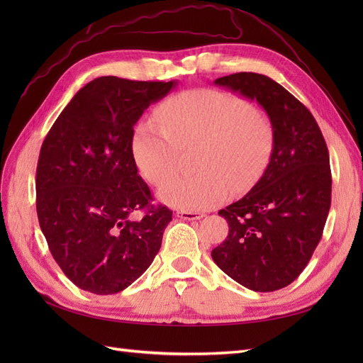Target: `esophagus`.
Wrapping results in <instances>:
<instances>
[{
	"instance_id": "34e87169",
	"label": "esophagus",
	"mask_w": 363,
	"mask_h": 363,
	"mask_svg": "<svg viewBox=\"0 0 363 363\" xmlns=\"http://www.w3.org/2000/svg\"><path fill=\"white\" fill-rule=\"evenodd\" d=\"M177 216L180 219H184V221H194V219H201L206 216L203 212H188V211H179Z\"/></svg>"
}]
</instances>
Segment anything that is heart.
<instances>
[{"instance_id": "1", "label": "heart", "mask_w": 363, "mask_h": 363, "mask_svg": "<svg viewBox=\"0 0 363 363\" xmlns=\"http://www.w3.org/2000/svg\"><path fill=\"white\" fill-rule=\"evenodd\" d=\"M156 121L140 123L131 140L139 174L159 184L177 167L180 150L197 148L194 176H176L159 188L172 207L199 212L225 201L232 189H251L267 169L274 127L260 103L215 89H192L164 100Z\"/></svg>"}]
</instances>
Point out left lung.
<instances>
[{
  "label": "left lung",
  "instance_id": "obj_1",
  "mask_svg": "<svg viewBox=\"0 0 363 363\" xmlns=\"http://www.w3.org/2000/svg\"><path fill=\"white\" fill-rule=\"evenodd\" d=\"M213 83L267 108L274 148L252 189L218 212L228 235L212 259L251 291H277L300 276L321 240L332 203L328 150L307 107L269 77L238 72Z\"/></svg>",
  "mask_w": 363,
  "mask_h": 363
}]
</instances>
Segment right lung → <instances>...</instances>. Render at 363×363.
Segmentation results:
<instances>
[{"instance_id":"add662e5","label":"right lung","mask_w":363,"mask_h":363,"mask_svg":"<svg viewBox=\"0 0 363 363\" xmlns=\"http://www.w3.org/2000/svg\"><path fill=\"white\" fill-rule=\"evenodd\" d=\"M175 84L98 77L74 95L43 140L36 169L39 225L54 260L83 291H124L160 250L172 211L151 204L131 140L145 108Z\"/></svg>"}]
</instances>
